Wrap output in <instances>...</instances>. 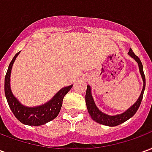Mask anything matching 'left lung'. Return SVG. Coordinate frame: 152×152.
Listing matches in <instances>:
<instances>
[{
  "label": "left lung",
  "instance_id": "obj_1",
  "mask_svg": "<svg viewBox=\"0 0 152 152\" xmlns=\"http://www.w3.org/2000/svg\"><path fill=\"white\" fill-rule=\"evenodd\" d=\"M128 53L138 64L139 72H140L141 76H142V80H143V88H142V90L141 92V94L138 99L137 100V102L128 109L127 111H125L122 114L115 115H107L105 113H103L102 112H101L97 107V106L95 105V102L94 101V99H93L92 97L91 88H90L89 86H87V89H86V106H87V109H88V112H89V115L91 116V118L94 121L98 122L99 124L112 127V126H116V125H119V124L124 123L126 121H128L129 118L134 116V114L137 112L141 102H142V97H143L144 90H145V86H146V79H145V75H144L143 72V66H142V62L139 59V58L133 52V50H131V49H129V51Z\"/></svg>",
  "mask_w": 152,
  "mask_h": 152
}]
</instances>
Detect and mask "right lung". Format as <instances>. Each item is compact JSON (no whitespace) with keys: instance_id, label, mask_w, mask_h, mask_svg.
<instances>
[{"instance_id":"1","label":"right lung","mask_w":152,"mask_h":152,"mask_svg":"<svg viewBox=\"0 0 152 152\" xmlns=\"http://www.w3.org/2000/svg\"><path fill=\"white\" fill-rule=\"evenodd\" d=\"M17 53L13 58V59L9 65L7 72L5 77V94L7 102L14 113L15 117L21 123L31 126H40L45 124L47 122L52 121L58 116L59 113L64 96L72 89V85L64 87L57 93L50 101L43 105L37 106L34 107H28L23 106L18 102V100L13 95L10 89V73L13 64L15 63V58H17Z\"/></svg>"}]
</instances>
